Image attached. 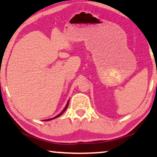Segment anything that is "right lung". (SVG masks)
I'll return each mask as SVG.
<instances>
[{"mask_svg": "<svg viewBox=\"0 0 157 157\" xmlns=\"http://www.w3.org/2000/svg\"><path fill=\"white\" fill-rule=\"evenodd\" d=\"M68 102H69V100H68ZM68 102H67V104H66V107H65V109H63V111H62V112H61L60 113H59V114H58V115H57V116H56V117H54V118H52V119H48V120H46V121H48V120H53V119H55V118L58 117H60V115H61V114H62V113H63L65 111H66V109H67V107H68Z\"/></svg>", "mask_w": 157, "mask_h": 157, "instance_id": "1", "label": "right lung"}]
</instances>
